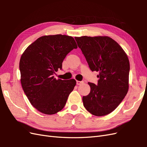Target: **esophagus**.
Instances as JSON below:
<instances>
[{"instance_id": "esophagus-1", "label": "esophagus", "mask_w": 147, "mask_h": 147, "mask_svg": "<svg viewBox=\"0 0 147 147\" xmlns=\"http://www.w3.org/2000/svg\"><path fill=\"white\" fill-rule=\"evenodd\" d=\"M83 82H81V81H77V85H80V84L82 83H83Z\"/></svg>"}]
</instances>
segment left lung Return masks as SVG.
Wrapping results in <instances>:
<instances>
[{
  "mask_svg": "<svg viewBox=\"0 0 147 147\" xmlns=\"http://www.w3.org/2000/svg\"><path fill=\"white\" fill-rule=\"evenodd\" d=\"M92 71L99 72L97 85L88 83L91 91L83 97L84 108L97 117L116 109L129 90L130 65L126 53L107 36L75 37Z\"/></svg>",
  "mask_w": 147,
  "mask_h": 147,
  "instance_id": "8db88e82",
  "label": "left lung"
}]
</instances>
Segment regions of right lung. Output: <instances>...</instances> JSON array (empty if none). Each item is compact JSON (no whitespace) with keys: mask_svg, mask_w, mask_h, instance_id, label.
I'll return each instance as SVG.
<instances>
[{"mask_svg":"<svg viewBox=\"0 0 147 147\" xmlns=\"http://www.w3.org/2000/svg\"><path fill=\"white\" fill-rule=\"evenodd\" d=\"M74 48L77 45L72 37L44 35L31 43L21 55L22 88L30 104L42 113L53 115L61 111L76 85L74 79L56 80L54 76Z\"/></svg>","mask_w":147,"mask_h":147,"instance_id":"add662e5","label":"right lung"}]
</instances>
